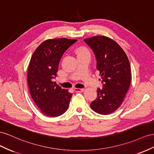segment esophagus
<instances>
[{"instance_id": "34e87169", "label": "esophagus", "mask_w": 154, "mask_h": 154, "mask_svg": "<svg viewBox=\"0 0 154 154\" xmlns=\"http://www.w3.org/2000/svg\"><path fill=\"white\" fill-rule=\"evenodd\" d=\"M74 91L75 92H82L85 91V88H74Z\"/></svg>"}]
</instances>
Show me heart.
I'll return each mask as SVG.
<instances>
[{
	"instance_id": "obj_1",
	"label": "heart",
	"mask_w": 154,
	"mask_h": 154,
	"mask_svg": "<svg viewBox=\"0 0 154 154\" xmlns=\"http://www.w3.org/2000/svg\"><path fill=\"white\" fill-rule=\"evenodd\" d=\"M77 56L79 55H85V54H90L89 50L86 47H80L77 48Z\"/></svg>"
}]
</instances>
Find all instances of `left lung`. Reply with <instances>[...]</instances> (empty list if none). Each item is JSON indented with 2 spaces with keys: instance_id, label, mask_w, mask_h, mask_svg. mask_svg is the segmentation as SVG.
<instances>
[{
  "instance_id": "obj_1",
  "label": "left lung",
  "mask_w": 154,
  "mask_h": 154,
  "mask_svg": "<svg viewBox=\"0 0 154 154\" xmlns=\"http://www.w3.org/2000/svg\"><path fill=\"white\" fill-rule=\"evenodd\" d=\"M93 50L103 88L97 89V98L90 104L96 113L107 115L115 112L125 97L131 82L129 60L122 48L112 38L94 36L85 39Z\"/></svg>"
}]
</instances>
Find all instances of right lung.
Returning a JSON list of instances; mask_svg holds the SVG:
<instances>
[{
	"label": "right lung",
	"mask_w": 154,
	"mask_h": 154,
	"mask_svg": "<svg viewBox=\"0 0 154 154\" xmlns=\"http://www.w3.org/2000/svg\"><path fill=\"white\" fill-rule=\"evenodd\" d=\"M77 40L66 38L48 39L35 50L28 69L31 96L40 111L48 117H58L67 110L72 94L52 79L57 77L64 53Z\"/></svg>",
	"instance_id": "obj_1"
}]
</instances>
